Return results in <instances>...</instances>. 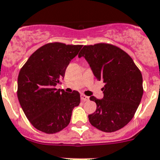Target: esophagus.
<instances>
[{
	"label": "esophagus",
	"mask_w": 160,
	"mask_h": 160,
	"mask_svg": "<svg viewBox=\"0 0 160 160\" xmlns=\"http://www.w3.org/2000/svg\"><path fill=\"white\" fill-rule=\"evenodd\" d=\"M81 99L82 101H88L89 100V98L88 96L84 95V94H81Z\"/></svg>",
	"instance_id": "1"
}]
</instances>
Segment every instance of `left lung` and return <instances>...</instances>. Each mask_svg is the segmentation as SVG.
Segmentation results:
<instances>
[{
    "label": "left lung",
    "instance_id": "left-lung-1",
    "mask_svg": "<svg viewBox=\"0 0 160 160\" xmlns=\"http://www.w3.org/2000/svg\"><path fill=\"white\" fill-rule=\"evenodd\" d=\"M82 56L88 62L97 80L104 82V98L90 97L97 109L88 116L89 122L105 132L120 130L133 118L141 102V72L127 52L113 44L84 45L78 55Z\"/></svg>",
    "mask_w": 160,
    "mask_h": 160
}]
</instances>
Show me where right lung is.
<instances>
[{
	"label": "right lung",
	"mask_w": 160,
	"mask_h": 160,
	"mask_svg": "<svg viewBox=\"0 0 160 160\" xmlns=\"http://www.w3.org/2000/svg\"><path fill=\"white\" fill-rule=\"evenodd\" d=\"M82 45L49 43L30 56L19 72L18 98L30 123L48 134L67 127L74 107L80 104L78 91L56 89L70 62Z\"/></svg>",
	"instance_id": "right-lung-1"
}]
</instances>
